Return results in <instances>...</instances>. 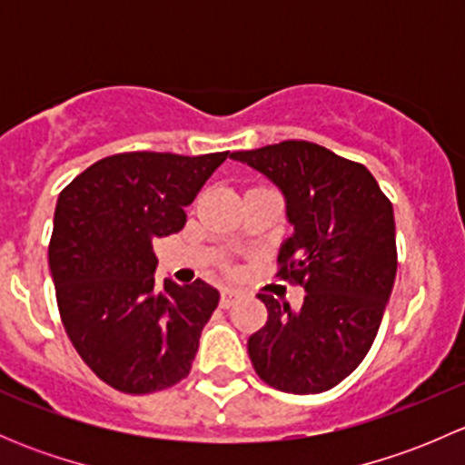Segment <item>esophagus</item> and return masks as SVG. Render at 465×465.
I'll use <instances>...</instances> for the list:
<instances>
[{
	"mask_svg": "<svg viewBox=\"0 0 465 465\" xmlns=\"http://www.w3.org/2000/svg\"><path fill=\"white\" fill-rule=\"evenodd\" d=\"M236 299H238L236 290H224L223 297H220V306H223V308L233 306V302H236Z\"/></svg>",
	"mask_w": 465,
	"mask_h": 465,
	"instance_id": "esophagus-1",
	"label": "esophagus"
}]
</instances>
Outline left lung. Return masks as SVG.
<instances>
[{
    "label": "left lung",
    "instance_id": "obj_1",
    "mask_svg": "<svg viewBox=\"0 0 465 465\" xmlns=\"http://www.w3.org/2000/svg\"><path fill=\"white\" fill-rule=\"evenodd\" d=\"M274 182L294 227L276 276L306 290L292 311L259 294L267 322L247 340L262 382L285 393H322L371 349L396 279L393 206L367 166L311 142L232 153Z\"/></svg>",
    "mask_w": 465,
    "mask_h": 465
}]
</instances>
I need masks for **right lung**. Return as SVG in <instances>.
Here are the masks:
<instances>
[{
  "mask_svg": "<svg viewBox=\"0 0 465 465\" xmlns=\"http://www.w3.org/2000/svg\"><path fill=\"white\" fill-rule=\"evenodd\" d=\"M229 153H121L92 163L55 204L49 267L60 320L83 362L124 393H153L189 376L220 294L154 281V238L177 233Z\"/></svg>",
  "mask_w": 465,
  "mask_h": 465,
  "instance_id": "right-lung-1",
  "label": "right lung"
}]
</instances>
